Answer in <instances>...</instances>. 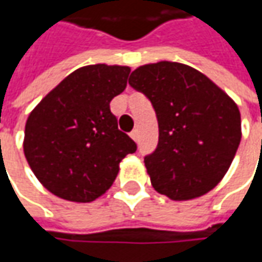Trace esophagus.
<instances>
[{"label": "esophagus", "instance_id": "esophagus-1", "mask_svg": "<svg viewBox=\"0 0 262 262\" xmlns=\"http://www.w3.org/2000/svg\"><path fill=\"white\" fill-rule=\"evenodd\" d=\"M129 136H131V138H133L134 141H138V138H140V133H138V129L136 128V129H133V133H131Z\"/></svg>", "mask_w": 262, "mask_h": 262}]
</instances>
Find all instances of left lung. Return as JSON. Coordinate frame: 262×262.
Here are the masks:
<instances>
[{"mask_svg":"<svg viewBox=\"0 0 262 262\" xmlns=\"http://www.w3.org/2000/svg\"><path fill=\"white\" fill-rule=\"evenodd\" d=\"M128 83L150 99L159 121L156 151L144 159L153 188L173 201L210 192L241 143L235 100L201 71L172 61L140 66Z\"/></svg>","mask_w":262,"mask_h":262,"instance_id":"obj_1","label":"left lung"}]
</instances>
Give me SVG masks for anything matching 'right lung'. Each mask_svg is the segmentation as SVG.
<instances>
[{
	"label": "right lung",
	"mask_w": 262,
	"mask_h": 262,
	"mask_svg": "<svg viewBox=\"0 0 262 262\" xmlns=\"http://www.w3.org/2000/svg\"><path fill=\"white\" fill-rule=\"evenodd\" d=\"M131 68L95 64L73 71L35 106L23 150L37 181L67 201L90 203L114 184L136 143L118 129L111 100L122 93Z\"/></svg>",
	"instance_id": "obj_1"
}]
</instances>
